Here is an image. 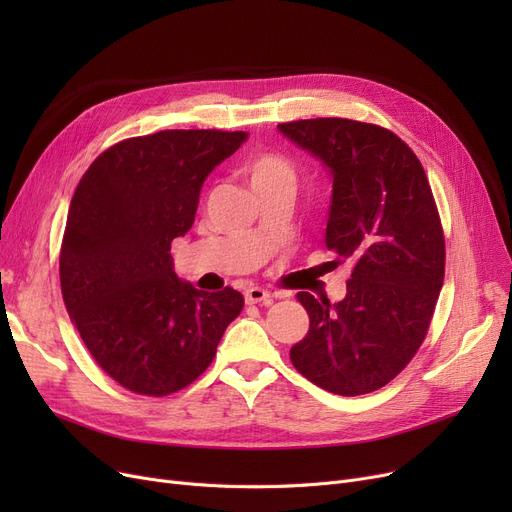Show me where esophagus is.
Instances as JSON below:
<instances>
[{"mask_svg":"<svg viewBox=\"0 0 512 512\" xmlns=\"http://www.w3.org/2000/svg\"><path fill=\"white\" fill-rule=\"evenodd\" d=\"M245 299H247V303H251V305H255V303L270 305V303H272V294L267 292V290H263V288H259V286H251V288H247V292H245Z\"/></svg>","mask_w":512,"mask_h":512,"instance_id":"34e87169","label":"esophagus"}]
</instances>
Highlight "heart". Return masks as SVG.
<instances>
[{
    "label": "heart",
    "instance_id": "heart-1",
    "mask_svg": "<svg viewBox=\"0 0 512 512\" xmlns=\"http://www.w3.org/2000/svg\"><path fill=\"white\" fill-rule=\"evenodd\" d=\"M247 178L255 193L270 191V188H288V191H294L297 170H294L290 159H286L284 155L261 153L249 161Z\"/></svg>",
    "mask_w": 512,
    "mask_h": 512
}]
</instances>
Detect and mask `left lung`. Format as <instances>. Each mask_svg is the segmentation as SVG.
Here are the masks:
<instances>
[{
    "label": "left lung",
    "instance_id": "obj_1",
    "mask_svg": "<svg viewBox=\"0 0 512 512\" xmlns=\"http://www.w3.org/2000/svg\"><path fill=\"white\" fill-rule=\"evenodd\" d=\"M278 130L328 168L326 247L353 261L342 301L297 294L309 332L290 348V361L340 396L380 390L417 353L444 282L432 188L411 147L382 126L315 118Z\"/></svg>",
    "mask_w": 512,
    "mask_h": 512
}]
</instances>
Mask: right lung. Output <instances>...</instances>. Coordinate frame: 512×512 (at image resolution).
<instances>
[{"mask_svg":"<svg viewBox=\"0 0 512 512\" xmlns=\"http://www.w3.org/2000/svg\"><path fill=\"white\" fill-rule=\"evenodd\" d=\"M247 132L161 130L103 151L70 201L62 297L99 367L130 392L193 384L245 305L234 288L203 292L174 272L172 240L195 222L205 178Z\"/></svg>","mask_w":512,"mask_h":512,"instance_id":"right-lung-1","label":"right lung"}]
</instances>
